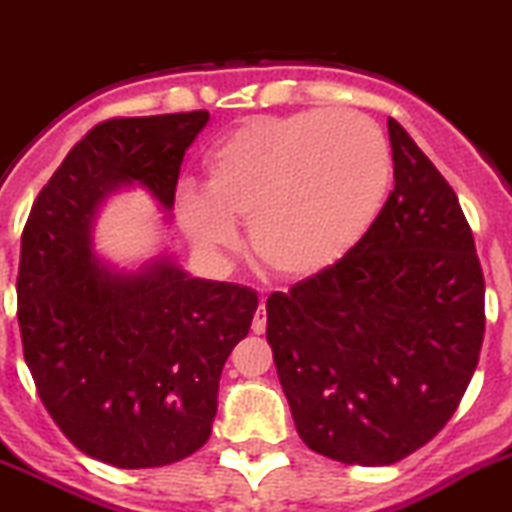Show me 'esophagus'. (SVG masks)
Wrapping results in <instances>:
<instances>
[{"mask_svg": "<svg viewBox=\"0 0 512 512\" xmlns=\"http://www.w3.org/2000/svg\"><path fill=\"white\" fill-rule=\"evenodd\" d=\"M265 326H267V310L265 305L260 303V308L255 310V318H252V333L260 336V333H265Z\"/></svg>", "mask_w": 512, "mask_h": 512, "instance_id": "obj_1", "label": "esophagus"}]
</instances>
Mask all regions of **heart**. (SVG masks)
<instances>
[{
    "mask_svg": "<svg viewBox=\"0 0 512 512\" xmlns=\"http://www.w3.org/2000/svg\"><path fill=\"white\" fill-rule=\"evenodd\" d=\"M391 151L358 113L305 111L242 123L204 161V189H184L176 217L204 255L237 242L250 222L255 255L288 280L346 260L384 209Z\"/></svg>",
    "mask_w": 512,
    "mask_h": 512,
    "instance_id": "heart-1",
    "label": "heart"
}]
</instances>
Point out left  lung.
Instances as JSON below:
<instances>
[{"mask_svg":"<svg viewBox=\"0 0 512 512\" xmlns=\"http://www.w3.org/2000/svg\"><path fill=\"white\" fill-rule=\"evenodd\" d=\"M394 191L356 250L267 298V343L300 439L394 465L455 414L485 336V278L457 194L389 118Z\"/></svg>","mask_w":512,"mask_h":512,"instance_id":"obj_1","label":"left lung"}]
</instances>
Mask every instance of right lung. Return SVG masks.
<instances>
[{
    "label": "right lung",
    "instance_id": "add662e5",
    "mask_svg": "<svg viewBox=\"0 0 512 512\" xmlns=\"http://www.w3.org/2000/svg\"><path fill=\"white\" fill-rule=\"evenodd\" d=\"M207 111L98 123L52 174L22 232L17 318L42 404L85 455L121 470L194 455L212 434L224 361L257 293L191 278L159 252L121 267L95 250L111 194L143 189L166 222Z\"/></svg>",
    "mask_w": 512,
    "mask_h": 512
}]
</instances>
